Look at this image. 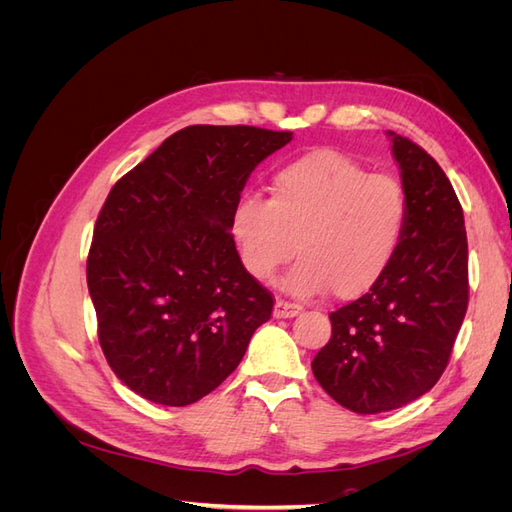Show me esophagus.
<instances>
[{
    "instance_id": "34e87169",
    "label": "esophagus",
    "mask_w": 512,
    "mask_h": 512,
    "mask_svg": "<svg viewBox=\"0 0 512 512\" xmlns=\"http://www.w3.org/2000/svg\"><path fill=\"white\" fill-rule=\"evenodd\" d=\"M301 314V307L299 305H292V303H286L282 299L275 301V307H273V316L275 318H294Z\"/></svg>"
}]
</instances>
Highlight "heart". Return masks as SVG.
Here are the masks:
<instances>
[{"mask_svg":"<svg viewBox=\"0 0 512 512\" xmlns=\"http://www.w3.org/2000/svg\"><path fill=\"white\" fill-rule=\"evenodd\" d=\"M269 200L243 196L230 215V235L243 267L260 282L301 258L284 280L297 297L324 288L352 301L389 269L406 224V196L386 175L335 149H316L275 170Z\"/></svg>","mask_w":512,"mask_h":512,"instance_id":"b5f03b06","label":"heart"}]
</instances>
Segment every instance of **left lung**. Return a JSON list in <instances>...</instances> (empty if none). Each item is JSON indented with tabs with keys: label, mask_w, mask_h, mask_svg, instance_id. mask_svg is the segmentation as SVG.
Wrapping results in <instances>:
<instances>
[{
	"label": "left lung",
	"mask_w": 512,
	"mask_h": 512,
	"mask_svg": "<svg viewBox=\"0 0 512 512\" xmlns=\"http://www.w3.org/2000/svg\"><path fill=\"white\" fill-rule=\"evenodd\" d=\"M406 224L382 280L333 312L312 361L318 384L356 414L397 410L433 389L468 309V239L451 181L425 149L395 132Z\"/></svg>",
	"instance_id": "8db88e82"
}]
</instances>
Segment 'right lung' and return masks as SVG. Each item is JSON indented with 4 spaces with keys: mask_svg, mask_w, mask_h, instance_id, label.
I'll return each instance as SVG.
<instances>
[{
    "mask_svg": "<svg viewBox=\"0 0 512 512\" xmlns=\"http://www.w3.org/2000/svg\"><path fill=\"white\" fill-rule=\"evenodd\" d=\"M292 132L190 126L123 175L98 215L89 297L108 365L160 406H190L237 369L273 297L245 271L230 215Z\"/></svg>",
    "mask_w": 512,
    "mask_h": 512,
    "instance_id": "right-lung-1",
    "label": "right lung"
}]
</instances>
